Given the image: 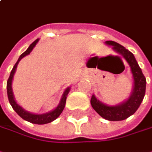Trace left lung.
Segmentation results:
<instances>
[{"label": "left lung", "mask_w": 152, "mask_h": 152, "mask_svg": "<svg viewBox=\"0 0 152 152\" xmlns=\"http://www.w3.org/2000/svg\"><path fill=\"white\" fill-rule=\"evenodd\" d=\"M106 44L112 46L116 53L122 55L129 63L134 81L133 90L127 100L116 106H107L99 101L94 95H92L91 99V104L93 109L104 119L113 121H123L134 114L141 105L145 95L146 78L143 76L142 69H140L134 54L131 52L112 40L106 41Z\"/></svg>", "instance_id": "obj_1"}]
</instances>
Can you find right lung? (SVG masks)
<instances>
[{
	"label": "right lung",
	"mask_w": 152,
	"mask_h": 152,
	"mask_svg": "<svg viewBox=\"0 0 152 152\" xmlns=\"http://www.w3.org/2000/svg\"><path fill=\"white\" fill-rule=\"evenodd\" d=\"M38 42H39V39H36L33 43H31L30 45V46L28 47V49L24 53H23L20 55V57L18 58L16 63H15V66L13 67V69H12V70L10 72V77H9L8 82H7V93H8L9 101H10V105L12 106V108L15 110V113L21 118H23V120H25V121H27L29 122L34 123V124H46V123L52 122L53 121L57 119L60 116V114L62 113V111H63V109L65 107V104H66L67 95L69 94V90H70L69 87H68L65 90V91L63 92V95H62V97L61 99V101H60V103L57 106V107L55 109H53V111H51V112H48V113H42V114H35V113H30L28 111H25L22 106H20L15 102L14 94H13V91H12V80H13V76H14V74H15L18 62L21 61V59H23L24 56L28 55L32 51V49L34 48V46H36V44Z\"/></svg>",
	"instance_id": "add662e5"
}]
</instances>
